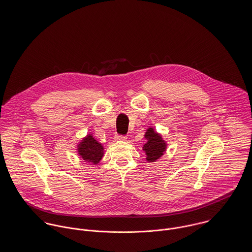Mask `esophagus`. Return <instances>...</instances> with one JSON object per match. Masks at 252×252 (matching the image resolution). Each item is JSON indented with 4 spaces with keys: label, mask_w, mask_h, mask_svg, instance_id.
<instances>
[{
    "label": "esophagus",
    "mask_w": 252,
    "mask_h": 252,
    "mask_svg": "<svg viewBox=\"0 0 252 252\" xmlns=\"http://www.w3.org/2000/svg\"><path fill=\"white\" fill-rule=\"evenodd\" d=\"M116 139H117V140H123V141H126V136H124V135H118V136L116 137Z\"/></svg>",
    "instance_id": "1"
}]
</instances>
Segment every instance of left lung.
<instances>
[{"label":"left lung","mask_w":252,"mask_h":252,"mask_svg":"<svg viewBox=\"0 0 252 252\" xmlns=\"http://www.w3.org/2000/svg\"><path fill=\"white\" fill-rule=\"evenodd\" d=\"M144 137L147 142L143 145L142 149L146 154V160L149 162L157 161L166 150V143L162 139L161 135L155 131L153 127H149Z\"/></svg>","instance_id":"8db88e82"}]
</instances>
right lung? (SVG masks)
I'll list each match as a JSON object with an SVG mask.
<instances>
[{"label":"right lung","mask_w":252,"mask_h":252,"mask_svg":"<svg viewBox=\"0 0 252 252\" xmlns=\"http://www.w3.org/2000/svg\"><path fill=\"white\" fill-rule=\"evenodd\" d=\"M78 153L87 162L97 164L104 155V148L102 144L93 136V134H88L78 144Z\"/></svg>","instance_id":"1"}]
</instances>
